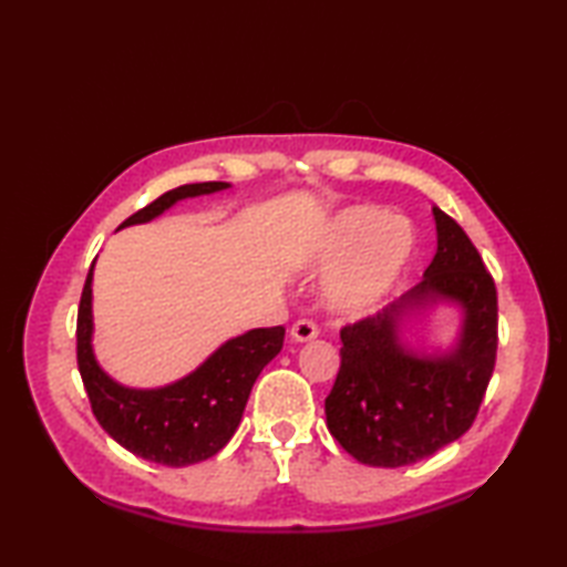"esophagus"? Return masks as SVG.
<instances>
[{
  "label": "esophagus",
  "instance_id": "1",
  "mask_svg": "<svg viewBox=\"0 0 567 567\" xmlns=\"http://www.w3.org/2000/svg\"><path fill=\"white\" fill-rule=\"evenodd\" d=\"M290 336H292L295 341L305 343V341L317 339V336H319V327H317V323L311 321V319H299V321H295V323H292Z\"/></svg>",
  "mask_w": 567,
  "mask_h": 567
}]
</instances>
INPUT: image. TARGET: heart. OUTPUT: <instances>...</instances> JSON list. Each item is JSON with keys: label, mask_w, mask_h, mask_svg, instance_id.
<instances>
[{"label": "heart", "mask_w": 567, "mask_h": 567, "mask_svg": "<svg viewBox=\"0 0 567 567\" xmlns=\"http://www.w3.org/2000/svg\"><path fill=\"white\" fill-rule=\"evenodd\" d=\"M416 248L414 224L375 204H353L309 236L302 260L311 270H331L323 302L339 317L375 309L406 270Z\"/></svg>", "instance_id": "obj_1"}]
</instances>
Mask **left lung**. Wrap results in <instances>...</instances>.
Returning a JSON list of instances; mask_svg holds the SVG:
<instances>
[{
  "label": "left lung",
  "instance_id": "left-lung-1",
  "mask_svg": "<svg viewBox=\"0 0 567 567\" xmlns=\"http://www.w3.org/2000/svg\"><path fill=\"white\" fill-rule=\"evenodd\" d=\"M439 248L424 280L341 329V368L327 396L331 436L358 463L402 467L441 451L473 426L497 358V290L477 248L449 214L433 207ZM439 301L462 307L451 352L416 354L403 321Z\"/></svg>",
  "mask_w": 567,
  "mask_h": 567
}]
</instances>
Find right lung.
Listing matches in <instances>:
<instances>
[{
	"label": "right lung",
	"mask_w": 567,
	"mask_h": 567,
	"mask_svg": "<svg viewBox=\"0 0 567 567\" xmlns=\"http://www.w3.org/2000/svg\"><path fill=\"white\" fill-rule=\"evenodd\" d=\"M228 183H197L165 192L118 226L153 221L179 199L228 189ZM92 270L78 309V368L102 429L138 457L185 467L207 461L231 441L260 370L282 351L285 329H252L228 339L183 380L165 388H124L100 368L92 351Z\"/></svg>",
	"instance_id": "add662e5"
}]
</instances>
